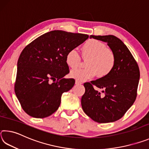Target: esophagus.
<instances>
[{"mask_svg": "<svg viewBox=\"0 0 149 149\" xmlns=\"http://www.w3.org/2000/svg\"><path fill=\"white\" fill-rule=\"evenodd\" d=\"M75 84H76V85H81V84H82V82H81L78 80H76V81H75Z\"/></svg>", "mask_w": 149, "mask_h": 149, "instance_id": "obj_1", "label": "esophagus"}]
</instances>
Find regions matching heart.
<instances>
[{"mask_svg":"<svg viewBox=\"0 0 149 149\" xmlns=\"http://www.w3.org/2000/svg\"><path fill=\"white\" fill-rule=\"evenodd\" d=\"M84 59H88L87 68L73 70L70 75L79 81L92 79L96 75L102 78L109 75L114 70L116 58L114 52L108 49L107 45L99 40L91 39L82 47ZM66 64L72 69H77L81 64V58L75 49L69 50L65 56Z\"/></svg>","mask_w":149,"mask_h":149,"instance_id":"1","label":"heart"}]
</instances>
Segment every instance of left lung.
Wrapping results in <instances>:
<instances>
[{
	"instance_id": "obj_1",
	"label": "left lung",
	"mask_w": 149,
	"mask_h": 149,
	"mask_svg": "<svg viewBox=\"0 0 149 149\" xmlns=\"http://www.w3.org/2000/svg\"><path fill=\"white\" fill-rule=\"evenodd\" d=\"M90 38L107 42L114 52L116 62L114 70L107 76L85 83L82 108L95 122H115L122 118L135 102L140 77L139 68L130 50L118 37L111 35H91ZM96 88L102 89L103 95Z\"/></svg>"
}]
</instances>
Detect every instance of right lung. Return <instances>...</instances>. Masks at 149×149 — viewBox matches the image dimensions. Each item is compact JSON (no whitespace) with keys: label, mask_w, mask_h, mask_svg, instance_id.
Instances as JSON below:
<instances>
[{"label":"right lung","mask_w":149,"mask_h":149,"mask_svg":"<svg viewBox=\"0 0 149 149\" xmlns=\"http://www.w3.org/2000/svg\"><path fill=\"white\" fill-rule=\"evenodd\" d=\"M88 38V35L54 30L24 48L17 61L14 91L25 112L44 118L58 110L62 93L75 84L74 79L64 78L70 72L65 56Z\"/></svg>","instance_id":"1"}]
</instances>
